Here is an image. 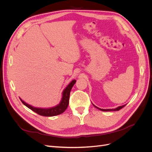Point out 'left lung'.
Returning a JSON list of instances; mask_svg holds the SVG:
<instances>
[{
    "instance_id": "1",
    "label": "left lung",
    "mask_w": 152,
    "mask_h": 152,
    "mask_svg": "<svg viewBox=\"0 0 152 152\" xmlns=\"http://www.w3.org/2000/svg\"><path fill=\"white\" fill-rule=\"evenodd\" d=\"M93 105L94 106V107H96V108H98V109H99V110H102V111H103V112H108V111H118L119 110H121V108H122L123 107H125V106H126V104H124V105H122V106H120V107H118L117 108H114V109H102V108H99L97 107H96V106H95L94 104H93Z\"/></svg>"
}]
</instances>
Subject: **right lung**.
I'll list each match as a JSON object with an SVG mask.
<instances>
[{"label": "right lung", "mask_w": 152, "mask_h": 152, "mask_svg": "<svg viewBox=\"0 0 152 152\" xmlns=\"http://www.w3.org/2000/svg\"><path fill=\"white\" fill-rule=\"evenodd\" d=\"M75 80H73L66 87V88L63 90L62 93V98L60 103L58 105L51 108H44L34 107L33 106L25 103L24 101H23L21 98L20 100L26 107H28V108L31 110L32 111H34V112L40 115L45 117H53L55 115H58L63 113L67 108L69 104V98H70V91L72 87L75 84Z\"/></svg>", "instance_id": "obj_1"}]
</instances>
